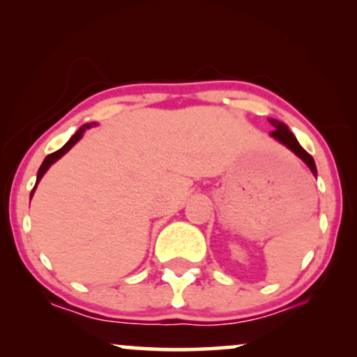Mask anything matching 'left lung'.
<instances>
[{
    "label": "left lung",
    "instance_id": "8db88e82",
    "mask_svg": "<svg viewBox=\"0 0 357 357\" xmlns=\"http://www.w3.org/2000/svg\"><path fill=\"white\" fill-rule=\"evenodd\" d=\"M268 121H270V123L273 125V128H275L270 133L271 138H275L276 141H280L282 146H286L287 149L292 151V153H294L297 158L304 160V162L309 165V169L312 170V174H314L315 177H317V167H315L314 158H312V155L307 153L304 148H302V146L299 144V141L296 139V136L292 135V131L287 128V125L281 123V121H278L275 119H268Z\"/></svg>",
    "mask_w": 357,
    "mask_h": 357
}]
</instances>
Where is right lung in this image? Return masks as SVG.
Here are the masks:
<instances>
[{
  "mask_svg": "<svg viewBox=\"0 0 357 357\" xmlns=\"http://www.w3.org/2000/svg\"><path fill=\"white\" fill-rule=\"evenodd\" d=\"M94 125H96V123H86V125H82V126H81V128H79V130H77V131H76V133L71 136V138H70V141H68V143H66L65 146H63V148H61V149H58V151H55V153L48 154V155H47V158H45V159H43V162H42V165H40V169H38V172H37V182H36V187H33V188H32L31 198H32V195H33V192H36V188H37V183H38V182H40V178L43 177V174H45V172H47V170H48V169H50V165H52L53 162H56V160H58V159H60V158H61V155H65V154L68 153V151H70V149L73 148V146H75V144L77 143V141H79V139L82 138V135H84V131H86V130H89V128H92V126H94Z\"/></svg>",
  "mask_w": 357,
  "mask_h": 357,
  "instance_id": "add662e5",
  "label": "right lung"
}]
</instances>
